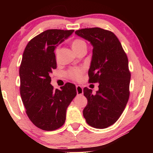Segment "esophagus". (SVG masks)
<instances>
[{"instance_id": "esophagus-1", "label": "esophagus", "mask_w": 153, "mask_h": 153, "mask_svg": "<svg viewBox=\"0 0 153 153\" xmlns=\"http://www.w3.org/2000/svg\"><path fill=\"white\" fill-rule=\"evenodd\" d=\"M76 94L77 95H81L83 94V88L81 85H76Z\"/></svg>"}]
</instances>
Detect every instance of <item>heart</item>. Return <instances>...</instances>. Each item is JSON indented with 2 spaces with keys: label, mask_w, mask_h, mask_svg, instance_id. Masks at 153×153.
<instances>
[{
  "label": "heart",
  "mask_w": 153,
  "mask_h": 153,
  "mask_svg": "<svg viewBox=\"0 0 153 153\" xmlns=\"http://www.w3.org/2000/svg\"><path fill=\"white\" fill-rule=\"evenodd\" d=\"M72 49H74V51L76 53V52L80 51L81 49H83V48H86V44H85V42L83 40V39H76L72 41ZM58 49H59L58 47L56 49V54L58 53ZM83 72V70L82 69L73 68L67 72V76H68L69 78L73 79V80H80L81 79V76H82Z\"/></svg>",
  "instance_id": "b5f03b06"
}]
</instances>
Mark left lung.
I'll return each instance as SVG.
<instances>
[{
  "label": "left lung",
  "mask_w": 153,
  "mask_h": 153,
  "mask_svg": "<svg viewBox=\"0 0 153 153\" xmlns=\"http://www.w3.org/2000/svg\"><path fill=\"white\" fill-rule=\"evenodd\" d=\"M75 34L93 46L89 82L99 83L95 95L91 89L83 88L88 100L83 117L91 127L106 128L118 120L128 102L131 78L128 59L118 37L109 30L83 28Z\"/></svg>",
  "instance_id": "obj_1"
}]
</instances>
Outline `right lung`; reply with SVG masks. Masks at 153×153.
<instances>
[{"label":"right lung","mask_w":153,"mask_h":153,"mask_svg":"<svg viewBox=\"0 0 153 153\" xmlns=\"http://www.w3.org/2000/svg\"><path fill=\"white\" fill-rule=\"evenodd\" d=\"M74 31H44L29 42L23 53L19 69L21 97L29 119L43 130L53 131L63 125L67 108L76 95V86L71 83L54 90L50 77L57 67L54 50Z\"/></svg>","instance_id":"right-lung-1"}]
</instances>
